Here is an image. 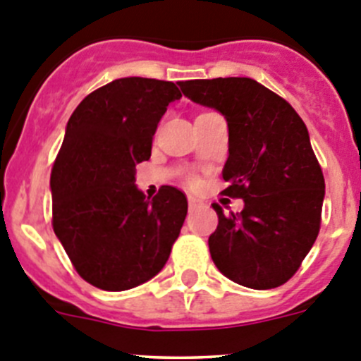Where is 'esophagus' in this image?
Wrapping results in <instances>:
<instances>
[{
  "mask_svg": "<svg viewBox=\"0 0 361 361\" xmlns=\"http://www.w3.org/2000/svg\"><path fill=\"white\" fill-rule=\"evenodd\" d=\"M187 201H188V207H190V208H194V207H197V204H200V200H197L196 196H192V194H188Z\"/></svg>",
  "mask_w": 361,
  "mask_h": 361,
  "instance_id": "obj_1",
  "label": "esophagus"
}]
</instances>
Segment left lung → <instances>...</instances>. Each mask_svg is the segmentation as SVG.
Masks as SVG:
<instances>
[{
  "label": "left lung",
  "mask_w": 361,
  "mask_h": 361,
  "mask_svg": "<svg viewBox=\"0 0 361 361\" xmlns=\"http://www.w3.org/2000/svg\"><path fill=\"white\" fill-rule=\"evenodd\" d=\"M180 87L226 119L224 194L244 201L240 214L214 204L212 260L242 287H279L295 274L321 228L326 187L308 130L287 101L257 80H188Z\"/></svg>",
  "instance_id": "left-lung-1"
}]
</instances>
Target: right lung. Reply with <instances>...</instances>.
Instances as JSON below:
<instances>
[{
  "label": "right lung",
  "instance_id": "1",
  "mask_svg": "<svg viewBox=\"0 0 361 361\" xmlns=\"http://www.w3.org/2000/svg\"><path fill=\"white\" fill-rule=\"evenodd\" d=\"M180 97L173 82L119 78L67 121L49 180L53 230L78 274L101 290L149 281L183 226V192L165 185L149 200L135 185V165L149 160L158 123Z\"/></svg>",
  "mask_w": 361,
  "mask_h": 361
}]
</instances>
